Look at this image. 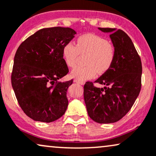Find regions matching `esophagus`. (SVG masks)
I'll return each mask as SVG.
<instances>
[{"label": "esophagus", "mask_w": 156, "mask_h": 156, "mask_svg": "<svg viewBox=\"0 0 156 156\" xmlns=\"http://www.w3.org/2000/svg\"><path fill=\"white\" fill-rule=\"evenodd\" d=\"M74 82H75V83H76L80 84V85H83V84L85 83V82H84V81H81V80H77V79H75L74 80Z\"/></svg>", "instance_id": "esophagus-1"}]
</instances>
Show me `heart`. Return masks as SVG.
<instances>
[{
	"label": "heart",
	"mask_w": 156,
	"mask_h": 156,
	"mask_svg": "<svg viewBox=\"0 0 156 156\" xmlns=\"http://www.w3.org/2000/svg\"><path fill=\"white\" fill-rule=\"evenodd\" d=\"M79 54H88L86 58L87 65L74 68L70 73V76L83 81L94 78L97 72L99 74L107 72L113 63L115 51L113 46L104 37L85 34L78 37L76 46L70 42L63 47L64 61L69 67L76 66Z\"/></svg>",
	"instance_id": "b5f03b06"
}]
</instances>
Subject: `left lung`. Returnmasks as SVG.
<instances>
[{"label":"left lung","mask_w":156,"mask_h":156,"mask_svg":"<svg viewBox=\"0 0 156 156\" xmlns=\"http://www.w3.org/2000/svg\"><path fill=\"white\" fill-rule=\"evenodd\" d=\"M98 29L110 33L115 48L114 62L109 70L95 80L105 86L97 88L91 82L83 86L88 115L99 123L119 121L128 112L141 89L142 62L128 35L116 28Z\"/></svg>","instance_id":"left-lung-1"}]
</instances>
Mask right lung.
<instances>
[{
  "label": "right lung",
  "mask_w": 156,
  "mask_h": 156,
  "mask_svg": "<svg viewBox=\"0 0 156 156\" xmlns=\"http://www.w3.org/2000/svg\"><path fill=\"white\" fill-rule=\"evenodd\" d=\"M76 34L70 27L43 28L27 37L16 51L12 85L22 110L34 121L50 123L66 111L67 90L73 80H57L69 72L62 49Z\"/></svg>",
  "instance_id": "obj_1"
}]
</instances>
